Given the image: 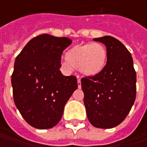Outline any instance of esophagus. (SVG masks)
Returning <instances> with one entry per match:
<instances>
[{"instance_id": "esophagus-1", "label": "esophagus", "mask_w": 147, "mask_h": 147, "mask_svg": "<svg viewBox=\"0 0 147 147\" xmlns=\"http://www.w3.org/2000/svg\"><path fill=\"white\" fill-rule=\"evenodd\" d=\"M78 88H81V79L78 78Z\"/></svg>"}]
</instances>
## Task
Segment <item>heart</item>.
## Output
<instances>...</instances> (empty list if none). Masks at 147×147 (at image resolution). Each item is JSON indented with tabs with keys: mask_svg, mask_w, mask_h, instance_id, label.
<instances>
[{
	"mask_svg": "<svg viewBox=\"0 0 147 147\" xmlns=\"http://www.w3.org/2000/svg\"><path fill=\"white\" fill-rule=\"evenodd\" d=\"M106 49L100 43L78 44L66 53L63 65L66 69H79L83 75L93 77L103 70L107 63Z\"/></svg>",
	"mask_w": 147,
	"mask_h": 147,
	"instance_id": "b5f03b06",
	"label": "heart"
}]
</instances>
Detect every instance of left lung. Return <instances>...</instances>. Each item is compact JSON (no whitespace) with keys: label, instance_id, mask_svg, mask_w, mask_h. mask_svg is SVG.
I'll return each instance as SVG.
<instances>
[{"label":"left lung","instance_id":"obj_1","mask_svg":"<svg viewBox=\"0 0 147 147\" xmlns=\"http://www.w3.org/2000/svg\"><path fill=\"white\" fill-rule=\"evenodd\" d=\"M93 40L105 45L108 58L99 74L81 79L83 101L94 127L111 128L125 119L134 104L136 71L132 55L118 39L105 36Z\"/></svg>","mask_w":147,"mask_h":147}]
</instances>
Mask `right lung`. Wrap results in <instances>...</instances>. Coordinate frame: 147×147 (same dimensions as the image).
Segmentation results:
<instances>
[{"label": "right lung", "mask_w": 147, "mask_h": 147, "mask_svg": "<svg viewBox=\"0 0 147 147\" xmlns=\"http://www.w3.org/2000/svg\"><path fill=\"white\" fill-rule=\"evenodd\" d=\"M68 37L41 34L27 43L14 61L11 76L14 104L25 121L38 129L55 126L78 88L77 78L59 70Z\"/></svg>", "instance_id": "1"}]
</instances>
